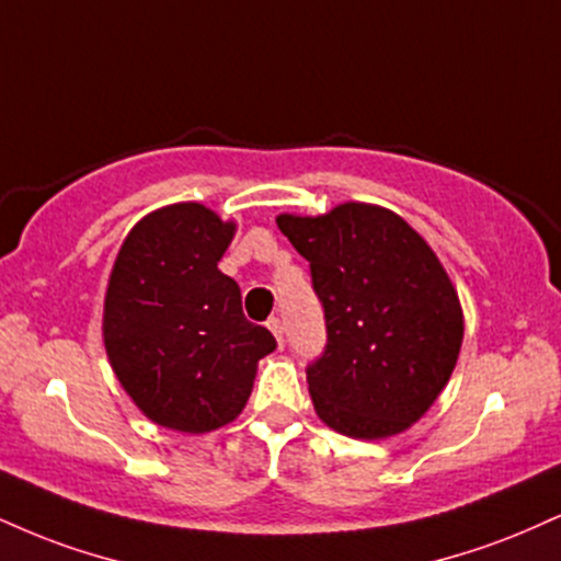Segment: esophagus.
<instances>
[{"instance_id": "obj_1", "label": "esophagus", "mask_w": 561, "mask_h": 561, "mask_svg": "<svg viewBox=\"0 0 561 561\" xmlns=\"http://www.w3.org/2000/svg\"><path fill=\"white\" fill-rule=\"evenodd\" d=\"M266 327H268V332L274 334L276 345H279V347L285 345V329H282V321H279V319H268Z\"/></svg>"}]
</instances>
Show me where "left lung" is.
<instances>
[{
  "label": "left lung",
  "instance_id": "8db88e82",
  "mask_svg": "<svg viewBox=\"0 0 561 561\" xmlns=\"http://www.w3.org/2000/svg\"><path fill=\"white\" fill-rule=\"evenodd\" d=\"M276 227L310 263L327 350L308 366L316 413L336 434L389 438L428 413L457 366L462 306L447 268L402 216L347 204Z\"/></svg>",
  "mask_w": 561,
  "mask_h": 561
}]
</instances>
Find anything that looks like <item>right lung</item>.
I'll return each instance as SVG.
<instances>
[{
  "instance_id": "obj_1",
  "label": "right lung",
  "mask_w": 561,
  "mask_h": 561,
  "mask_svg": "<svg viewBox=\"0 0 561 561\" xmlns=\"http://www.w3.org/2000/svg\"><path fill=\"white\" fill-rule=\"evenodd\" d=\"M238 225L185 201L146 214L114 259L104 295L110 366L148 421L208 434L242 413L259 360L276 347L242 316L238 282L216 263Z\"/></svg>"
}]
</instances>
